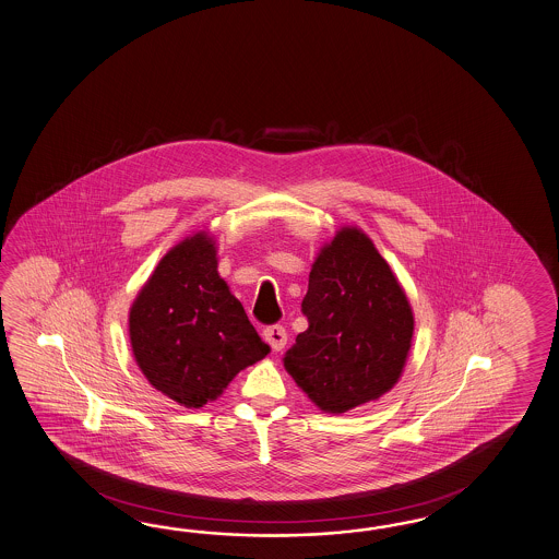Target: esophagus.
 I'll return each mask as SVG.
<instances>
[{
	"label": "esophagus",
	"instance_id": "34e87169",
	"mask_svg": "<svg viewBox=\"0 0 559 559\" xmlns=\"http://www.w3.org/2000/svg\"><path fill=\"white\" fill-rule=\"evenodd\" d=\"M264 340L274 352H283V347L287 346V330L283 325H271L264 330Z\"/></svg>",
	"mask_w": 559,
	"mask_h": 559
}]
</instances>
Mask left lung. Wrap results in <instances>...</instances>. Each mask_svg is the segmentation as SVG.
<instances>
[{
    "label": "left lung",
    "mask_w": 559,
    "mask_h": 559,
    "mask_svg": "<svg viewBox=\"0 0 559 559\" xmlns=\"http://www.w3.org/2000/svg\"><path fill=\"white\" fill-rule=\"evenodd\" d=\"M301 307L309 328L283 364L316 407L342 415L394 389L415 318L405 288L360 227H340L321 246Z\"/></svg>",
    "instance_id": "8db88e82"
}]
</instances>
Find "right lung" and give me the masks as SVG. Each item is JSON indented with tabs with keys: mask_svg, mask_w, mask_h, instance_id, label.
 I'll list each match as a JSON object with an SVG mask.
<instances>
[{
	"mask_svg": "<svg viewBox=\"0 0 559 559\" xmlns=\"http://www.w3.org/2000/svg\"><path fill=\"white\" fill-rule=\"evenodd\" d=\"M128 325L142 374L187 408L222 396L240 370L271 352L219 276L217 246L205 229L160 258L130 307Z\"/></svg>",
	"mask_w": 559,
	"mask_h": 559,
	"instance_id": "1",
	"label": "right lung"
}]
</instances>
